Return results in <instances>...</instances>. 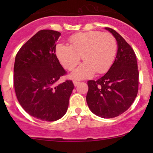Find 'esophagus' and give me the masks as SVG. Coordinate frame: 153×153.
<instances>
[{
  "label": "esophagus",
  "mask_w": 153,
  "mask_h": 153,
  "mask_svg": "<svg viewBox=\"0 0 153 153\" xmlns=\"http://www.w3.org/2000/svg\"><path fill=\"white\" fill-rule=\"evenodd\" d=\"M73 84H74V86H77L78 85V84H80V82H79V81H73Z\"/></svg>",
  "instance_id": "1"
}]
</instances>
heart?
I'll list each match as a JSON object with an SVG mask.
<instances>
[{
  "instance_id": "1",
  "label": "heart",
  "mask_w": 153,
  "mask_h": 153,
  "mask_svg": "<svg viewBox=\"0 0 153 153\" xmlns=\"http://www.w3.org/2000/svg\"><path fill=\"white\" fill-rule=\"evenodd\" d=\"M69 42L71 45L57 44L55 54L60 63L68 70L75 69L82 57L84 63L71 74V78L74 79L90 78L95 72L105 73L115 60L116 41L107 32H81L71 36Z\"/></svg>"
}]
</instances>
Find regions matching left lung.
I'll list each match as a JSON object with an SVG mask.
<instances>
[{"label": "left lung", "instance_id": "1", "mask_svg": "<svg viewBox=\"0 0 153 153\" xmlns=\"http://www.w3.org/2000/svg\"><path fill=\"white\" fill-rule=\"evenodd\" d=\"M115 38L118 51L108 72L97 81H88L86 103L95 115L103 118L118 116L127 110L138 94V70L132 47L114 29L106 27Z\"/></svg>", "mask_w": 153, "mask_h": 153}]
</instances>
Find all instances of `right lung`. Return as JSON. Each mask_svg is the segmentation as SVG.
Wrapping results in <instances>:
<instances>
[{
	"label": "right lung",
	"instance_id": "right-lung-1",
	"mask_svg": "<svg viewBox=\"0 0 153 153\" xmlns=\"http://www.w3.org/2000/svg\"><path fill=\"white\" fill-rule=\"evenodd\" d=\"M60 36L57 31H39L15 57L14 86L18 102L29 115L41 121L62 118L74 89L69 80L57 84L66 74L55 55V42Z\"/></svg>",
	"mask_w": 153,
	"mask_h": 153
}]
</instances>
